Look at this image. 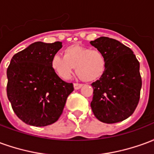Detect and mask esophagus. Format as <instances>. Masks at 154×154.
<instances>
[{"label": "esophagus", "mask_w": 154, "mask_h": 154, "mask_svg": "<svg viewBox=\"0 0 154 154\" xmlns=\"http://www.w3.org/2000/svg\"><path fill=\"white\" fill-rule=\"evenodd\" d=\"M83 85L81 83H74L73 84V87H74V89L75 90H78V89H80L81 87H82Z\"/></svg>", "instance_id": "1"}]
</instances>
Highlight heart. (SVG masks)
<instances>
[{"label":"heart","mask_w":154,"mask_h":154,"mask_svg":"<svg viewBox=\"0 0 154 154\" xmlns=\"http://www.w3.org/2000/svg\"><path fill=\"white\" fill-rule=\"evenodd\" d=\"M106 57L101 50L80 45H71L63 50V56L54 54L50 65L58 77L68 80L76 67L77 75L86 82L99 79L106 68Z\"/></svg>","instance_id":"b5f03b06"}]
</instances>
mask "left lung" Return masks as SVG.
Returning a JSON list of instances; mask_svg holds the SVG:
<instances>
[{
	"label": "left lung",
	"mask_w": 154,
	"mask_h": 154,
	"mask_svg": "<svg viewBox=\"0 0 154 154\" xmlns=\"http://www.w3.org/2000/svg\"><path fill=\"white\" fill-rule=\"evenodd\" d=\"M91 44L103 52L107 63L103 75L91 84V110L101 122L123 121L139 104L142 87L139 62L129 47L114 38L100 37Z\"/></svg>",
	"instance_id": "8db88e82"
}]
</instances>
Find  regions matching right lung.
I'll use <instances>...</instances> for the list:
<instances>
[{
  "label": "right lung",
  "mask_w": 154,
  "mask_h": 154,
  "mask_svg": "<svg viewBox=\"0 0 154 154\" xmlns=\"http://www.w3.org/2000/svg\"><path fill=\"white\" fill-rule=\"evenodd\" d=\"M62 42H35L15 54L9 65L7 97L15 115L27 125L42 127L59 119L73 84L51 68V58Z\"/></svg>",
  "instance_id": "add662e5"
}]
</instances>
